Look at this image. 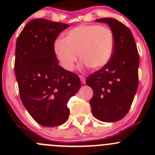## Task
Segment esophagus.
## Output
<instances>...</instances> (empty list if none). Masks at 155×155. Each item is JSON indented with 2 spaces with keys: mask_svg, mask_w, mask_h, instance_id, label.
I'll list each match as a JSON object with an SVG mask.
<instances>
[{
  "mask_svg": "<svg viewBox=\"0 0 155 155\" xmlns=\"http://www.w3.org/2000/svg\"><path fill=\"white\" fill-rule=\"evenodd\" d=\"M79 78H80V80L82 82V83L85 84V78L83 76H79Z\"/></svg>",
  "mask_w": 155,
  "mask_h": 155,
  "instance_id": "34e87169",
  "label": "esophagus"
}]
</instances>
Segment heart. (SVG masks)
Listing matches in <instances>:
<instances>
[{"mask_svg":"<svg viewBox=\"0 0 155 155\" xmlns=\"http://www.w3.org/2000/svg\"><path fill=\"white\" fill-rule=\"evenodd\" d=\"M115 47L113 32L107 26L82 25L65 34L64 39L55 40L53 49L61 65L72 71L78 60L82 66L99 70L111 60Z\"/></svg>","mask_w":155,"mask_h":155,"instance_id":"b5f03b06","label":"heart"}]
</instances>
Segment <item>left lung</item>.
<instances>
[{"label":"left lung","instance_id":"left-lung-1","mask_svg":"<svg viewBox=\"0 0 155 155\" xmlns=\"http://www.w3.org/2000/svg\"><path fill=\"white\" fill-rule=\"evenodd\" d=\"M113 32L115 47L109 63L86 79L94 94L90 101L91 112L98 120L113 122L127 114L139 84L140 57L130 30L118 20L102 18Z\"/></svg>","mask_w":155,"mask_h":155}]
</instances>
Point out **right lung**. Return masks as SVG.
<instances>
[{
    "label": "right lung",
    "instance_id": "right-lung-1",
    "mask_svg": "<svg viewBox=\"0 0 155 155\" xmlns=\"http://www.w3.org/2000/svg\"><path fill=\"white\" fill-rule=\"evenodd\" d=\"M69 25L45 18L30 21L15 45V74L23 105L40 125L54 127L68 120V103L81 87L79 76L60 65L53 49Z\"/></svg>",
    "mask_w": 155,
    "mask_h": 155
}]
</instances>
